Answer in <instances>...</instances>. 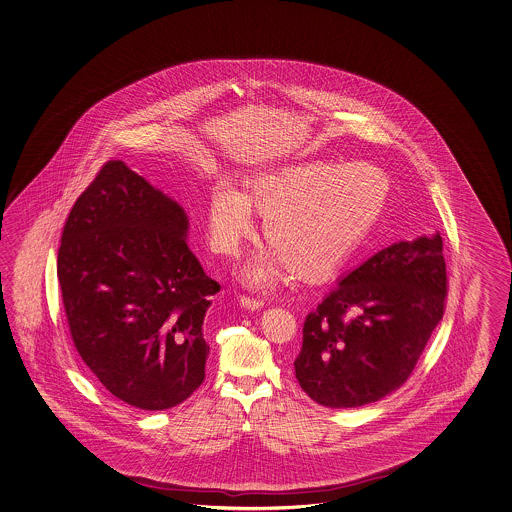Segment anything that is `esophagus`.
I'll use <instances>...</instances> for the list:
<instances>
[{
  "label": "esophagus",
  "mask_w": 512,
  "mask_h": 512,
  "mask_svg": "<svg viewBox=\"0 0 512 512\" xmlns=\"http://www.w3.org/2000/svg\"><path fill=\"white\" fill-rule=\"evenodd\" d=\"M240 305H242L246 311H259L264 303H262L261 300L250 298V296H240Z\"/></svg>",
  "instance_id": "1"
}]
</instances>
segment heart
<instances>
[{"label":"heart","instance_id":"heart-1","mask_svg":"<svg viewBox=\"0 0 512 512\" xmlns=\"http://www.w3.org/2000/svg\"><path fill=\"white\" fill-rule=\"evenodd\" d=\"M390 181L375 164H294L257 175L250 194L229 181H218L211 192L207 222L214 251L233 257L255 227L253 206L264 212V237L275 250L257 255L244 279L266 287L283 259L303 277L333 270L368 229L387 203Z\"/></svg>","mask_w":512,"mask_h":512}]
</instances>
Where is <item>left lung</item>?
<instances>
[{
    "label": "left lung",
    "mask_w": 512,
    "mask_h": 512,
    "mask_svg": "<svg viewBox=\"0 0 512 512\" xmlns=\"http://www.w3.org/2000/svg\"><path fill=\"white\" fill-rule=\"evenodd\" d=\"M440 233L396 242L338 277L303 325L296 379L309 398L353 409L398 390L444 314Z\"/></svg>",
    "instance_id": "1"
}]
</instances>
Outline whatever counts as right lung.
<instances>
[{
  "label": "right lung",
  "mask_w": 512,
  "mask_h": 512,
  "mask_svg": "<svg viewBox=\"0 0 512 512\" xmlns=\"http://www.w3.org/2000/svg\"><path fill=\"white\" fill-rule=\"evenodd\" d=\"M188 214L109 161L64 225L57 275L75 348L113 396L179 405L205 379L203 320L220 285L188 248Z\"/></svg>",
  "instance_id": "right-lung-1"
}]
</instances>
